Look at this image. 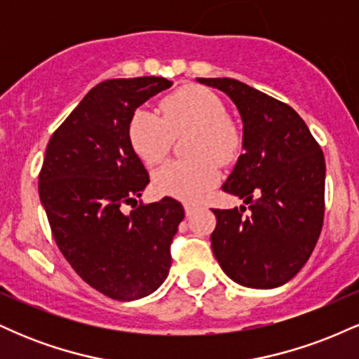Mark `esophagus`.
Returning <instances> with one entry per match:
<instances>
[{
  "mask_svg": "<svg viewBox=\"0 0 359 359\" xmlns=\"http://www.w3.org/2000/svg\"><path fill=\"white\" fill-rule=\"evenodd\" d=\"M184 209H185V214H187V217L194 216V212H196V205L192 204H184Z\"/></svg>",
  "mask_w": 359,
  "mask_h": 359,
  "instance_id": "1",
  "label": "esophagus"
}]
</instances>
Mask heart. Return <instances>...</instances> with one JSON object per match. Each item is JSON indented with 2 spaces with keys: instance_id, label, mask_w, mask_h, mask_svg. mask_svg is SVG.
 <instances>
[{
  "instance_id": "1",
  "label": "heart",
  "mask_w": 359,
  "mask_h": 359,
  "mask_svg": "<svg viewBox=\"0 0 359 359\" xmlns=\"http://www.w3.org/2000/svg\"><path fill=\"white\" fill-rule=\"evenodd\" d=\"M155 111L140 108L130 119L128 138L143 162L155 165L167 155L172 135L192 128L187 160H170L154 172L156 192L182 201H197L219 179V163L234 160L241 148V135L219 97L197 86L179 89Z\"/></svg>"
}]
</instances>
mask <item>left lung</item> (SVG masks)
Returning a JSON list of instances; mask_svg holds the SVG:
<instances>
[{"mask_svg":"<svg viewBox=\"0 0 359 359\" xmlns=\"http://www.w3.org/2000/svg\"><path fill=\"white\" fill-rule=\"evenodd\" d=\"M236 106L243 123L236 165L222 191L248 204L214 209L212 253L233 282L275 288L294 278L314 251L324 219L325 162L304 119L285 102L229 77H197Z\"/></svg>","mask_w":359,"mask_h":359,"instance_id":"obj_1","label":"left lung"}]
</instances>
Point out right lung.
I'll list each match as a JSON object with an SVG mask.
<instances>
[{
	"label": "right lung",
	"mask_w": 359,
	"mask_h": 359,
	"mask_svg": "<svg viewBox=\"0 0 359 359\" xmlns=\"http://www.w3.org/2000/svg\"><path fill=\"white\" fill-rule=\"evenodd\" d=\"M172 84L155 76L101 82L45 150L39 194L57 246L84 282L111 299L147 297L170 270L182 204L163 197L130 213L122 209L137 205L150 182L128 138L130 119Z\"/></svg>",
	"instance_id": "right-lung-1"
}]
</instances>
